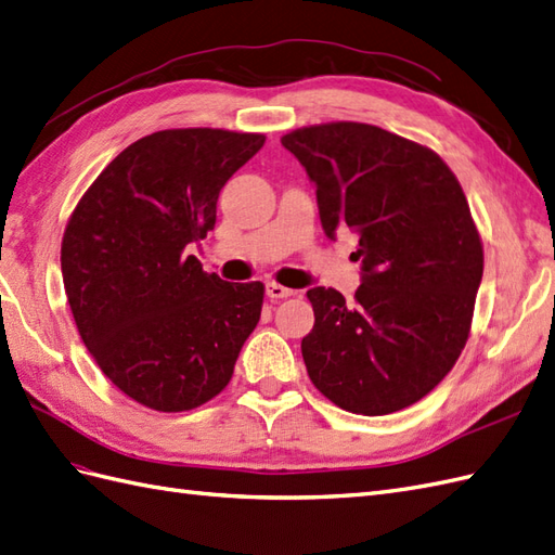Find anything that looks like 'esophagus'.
Masks as SVG:
<instances>
[{
	"label": "esophagus",
	"mask_w": 555,
	"mask_h": 555,
	"mask_svg": "<svg viewBox=\"0 0 555 555\" xmlns=\"http://www.w3.org/2000/svg\"><path fill=\"white\" fill-rule=\"evenodd\" d=\"M293 291L281 286V283H267V297H272V300H283V297H291Z\"/></svg>",
	"instance_id": "34e87169"
}]
</instances>
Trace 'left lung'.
Here are the masks:
<instances>
[{
    "mask_svg": "<svg viewBox=\"0 0 555 555\" xmlns=\"http://www.w3.org/2000/svg\"><path fill=\"white\" fill-rule=\"evenodd\" d=\"M281 145L314 182L325 236L359 234L353 302L335 288L307 291L309 379L357 415L417 403L460 359L482 279L462 184L434 150L371 124L307 126Z\"/></svg>",
    "mask_w": 555,
    "mask_h": 555,
    "instance_id": "8db88e82",
    "label": "left lung"
}]
</instances>
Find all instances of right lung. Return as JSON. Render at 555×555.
<instances>
[{
  "label": "right lung",
  "mask_w": 555,
  "mask_h": 555,
  "mask_svg": "<svg viewBox=\"0 0 555 555\" xmlns=\"http://www.w3.org/2000/svg\"><path fill=\"white\" fill-rule=\"evenodd\" d=\"M262 145V133L156 131L112 159L69 216L61 269L77 331L140 405L210 401L260 321V281L206 274L184 248L216 227L224 182Z\"/></svg>",
  "instance_id": "right-lung-1"
}]
</instances>
